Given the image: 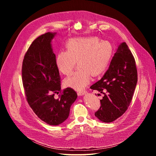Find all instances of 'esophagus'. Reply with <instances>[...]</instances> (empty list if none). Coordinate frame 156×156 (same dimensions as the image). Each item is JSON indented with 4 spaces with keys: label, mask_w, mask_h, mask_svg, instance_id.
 <instances>
[{
    "label": "esophagus",
    "mask_w": 156,
    "mask_h": 156,
    "mask_svg": "<svg viewBox=\"0 0 156 156\" xmlns=\"http://www.w3.org/2000/svg\"><path fill=\"white\" fill-rule=\"evenodd\" d=\"M87 93L86 90H83V91H80V92H77V95L79 96H83L84 95Z\"/></svg>",
    "instance_id": "esophagus-1"
}]
</instances>
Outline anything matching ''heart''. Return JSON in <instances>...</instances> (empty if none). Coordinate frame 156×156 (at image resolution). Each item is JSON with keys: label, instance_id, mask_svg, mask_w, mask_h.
<instances>
[{"label": "heart", "instance_id": "heart-1", "mask_svg": "<svg viewBox=\"0 0 156 156\" xmlns=\"http://www.w3.org/2000/svg\"><path fill=\"white\" fill-rule=\"evenodd\" d=\"M66 48V51H60L56 54L55 66L60 73L68 75L77 61L78 69L64 81L66 86L77 90L87 86L92 75L99 76L105 72L113 52L109 41L99 40L94 36L71 39Z\"/></svg>", "mask_w": 156, "mask_h": 156}]
</instances>
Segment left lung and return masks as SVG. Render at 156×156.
<instances>
[{"mask_svg": "<svg viewBox=\"0 0 156 156\" xmlns=\"http://www.w3.org/2000/svg\"><path fill=\"white\" fill-rule=\"evenodd\" d=\"M136 83L137 70L135 58L126 42H122L118 47L104 75L90 87L91 89L104 94L95 116L105 123L119 119L129 107Z\"/></svg>", "mask_w": 156, "mask_h": 156, "instance_id": "obj_1", "label": "left lung"}]
</instances>
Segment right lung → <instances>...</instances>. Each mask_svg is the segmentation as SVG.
<instances>
[{
    "label": "right lung",
    "mask_w": 156,
    "mask_h": 156,
    "mask_svg": "<svg viewBox=\"0 0 156 156\" xmlns=\"http://www.w3.org/2000/svg\"><path fill=\"white\" fill-rule=\"evenodd\" d=\"M56 34V32H47L34 40L22 66L27 101L37 117L51 126L61 124L68 119L70 107L77 98L76 92L71 88L64 89L58 99L54 98L55 94H58L61 90L51 44Z\"/></svg>",
    "instance_id": "1"
}]
</instances>
